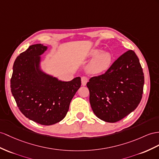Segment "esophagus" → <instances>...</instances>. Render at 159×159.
I'll return each mask as SVG.
<instances>
[{
	"label": "esophagus",
	"mask_w": 159,
	"mask_h": 159,
	"mask_svg": "<svg viewBox=\"0 0 159 159\" xmlns=\"http://www.w3.org/2000/svg\"><path fill=\"white\" fill-rule=\"evenodd\" d=\"M81 82H82V84L83 86H85L87 84V82H88V78L87 76H83L81 78Z\"/></svg>",
	"instance_id": "obj_1"
}]
</instances>
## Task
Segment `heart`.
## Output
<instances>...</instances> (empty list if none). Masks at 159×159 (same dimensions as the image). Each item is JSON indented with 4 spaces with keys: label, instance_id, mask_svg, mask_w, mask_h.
I'll return each mask as SVG.
<instances>
[{
    "label": "heart",
    "instance_id": "obj_1",
    "mask_svg": "<svg viewBox=\"0 0 159 159\" xmlns=\"http://www.w3.org/2000/svg\"><path fill=\"white\" fill-rule=\"evenodd\" d=\"M99 49H93L89 53L91 58L95 57L88 66V70L92 74H101L108 70L112 62V56L109 53H101Z\"/></svg>",
    "mask_w": 159,
    "mask_h": 159
}]
</instances>
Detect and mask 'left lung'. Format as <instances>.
Segmentation results:
<instances>
[{
    "label": "left lung",
    "instance_id": "obj_1",
    "mask_svg": "<svg viewBox=\"0 0 159 159\" xmlns=\"http://www.w3.org/2000/svg\"><path fill=\"white\" fill-rule=\"evenodd\" d=\"M144 76L139 59L128 50L105 74L93 76L87 86L93 112L101 120L118 121L135 110L142 99Z\"/></svg>",
    "mask_w": 159,
    "mask_h": 159
}]
</instances>
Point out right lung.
Instances as JSON below:
<instances>
[{
	"mask_svg": "<svg viewBox=\"0 0 159 159\" xmlns=\"http://www.w3.org/2000/svg\"><path fill=\"white\" fill-rule=\"evenodd\" d=\"M47 49L43 44H34L17 57L11 89L24 116L36 123L50 125L66 116L81 80L76 77L66 82L45 73L40 68V56Z\"/></svg>",
	"mask_w": 159,
	"mask_h": 159,
	"instance_id": "1",
	"label": "right lung"
}]
</instances>
